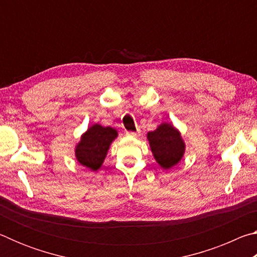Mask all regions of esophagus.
<instances>
[{"mask_svg": "<svg viewBox=\"0 0 257 257\" xmlns=\"http://www.w3.org/2000/svg\"><path fill=\"white\" fill-rule=\"evenodd\" d=\"M139 133H141V132H139V130H137V132H127L125 134L129 135V136H134V137H136V136H138Z\"/></svg>", "mask_w": 257, "mask_h": 257, "instance_id": "esophagus-1", "label": "esophagus"}]
</instances>
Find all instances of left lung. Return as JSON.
<instances>
[{"label":"left lung","instance_id":"left-lung-1","mask_svg":"<svg viewBox=\"0 0 257 257\" xmlns=\"http://www.w3.org/2000/svg\"><path fill=\"white\" fill-rule=\"evenodd\" d=\"M153 155L163 169H170L181 160L185 152V144L180 134L169 123L160 127L147 135Z\"/></svg>","mask_w":257,"mask_h":257}]
</instances>
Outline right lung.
<instances>
[{"label":"right lung","instance_id":"add662e5","mask_svg":"<svg viewBox=\"0 0 257 257\" xmlns=\"http://www.w3.org/2000/svg\"><path fill=\"white\" fill-rule=\"evenodd\" d=\"M116 135L118 134L115 130L111 127L94 124L87 130L77 145L76 158L78 162L90 170H97L105 159L111 142Z\"/></svg>","mask_w":257,"mask_h":257}]
</instances>
